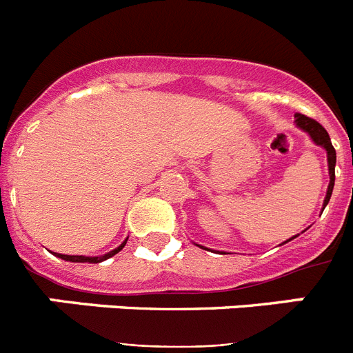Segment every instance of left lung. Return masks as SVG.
<instances>
[{
  "instance_id": "8db88e82",
  "label": "left lung",
  "mask_w": 353,
  "mask_h": 353,
  "mask_svg": "<svg viewBox=\"0 0 353 353\" xmlns=\"http://www.w3.org/2000/svg\"><path fill=\"white\" fill-rule=\"evenodd\" d=\"M295 125H297L299 129L304 130V132L310 134V138L313 139L314 145L322 146V148H325V152H327V162H329L330 182H329V187H327L325 199H323V208H325L327 203H329L330 194H332V189H334L336 150H334V146H332V143H330V138H329V134H327V130L323 129V127L320 125V123H318L316 120H313V118L305 117V114L297 113V114H295ZM295 236H297V235H295ZM295 236H292V239H295ZM292 239H288V240H286V242H290V240H292ZM286 242H285V244H286ZM199 248L207 249V248H203V245H199Z\"/></svg>"
}]
</instances>
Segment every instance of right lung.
Returning <instances> with one entry per match:
<instances>
[{"label": "right lung", "instance_id": "right-lung-1", "mask_svg": "<svg viewBox=\"0 0 353 353\" xmlns=\"http://www.w3.org/2000/svg\"><path fill=\"white\" fill-rule=\"evenodd\" d=\"M127 239H129V236H127ZM127 239H125V242H121L117 249L105 252L104 256H70V254H58V252H56V256L61 258V260H65V261H74V263H101V261L108 260V258L114 256L117 252H120L121 249H123V245L127 244Z\"/></svg>", "mask_w": 353, "mask_h": 353}]
</instances>
